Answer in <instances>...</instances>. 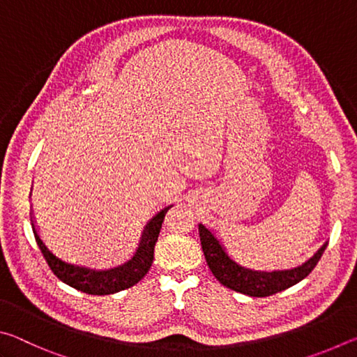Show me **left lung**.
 Returning a JSON list of instances; mask_svg holds the SVG:
<instances>
[{
  "label": "left lung",
  "instance_id": "obj_1",
  "mask_svg": "<svg viewBox=\"0 0 357 357\" xmlns=\"http://www.w3.org/2000/svg\"><path fill=\"white\" fill-rule=\"evenodd\" d=\"M198 231H200V241L204 258H206L211 273L214 274L215 279L219 280L223 287L247 296H253V298L273 296L296 285V283L301 282L302 279H305L319 261L326 247H328V243L323 244L321 249H319L309 261H305L302 266H298V268L266 273V271L247 269L244 266L233 261L225 252V247L220 244V241L217 239L206 227L202 225V223L198 225Z\"/></svg>",
  "mask_w": 357,
  "mask_h": 357
}]
</instances>
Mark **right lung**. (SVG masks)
<instances>
[{"label":"right lung","mask_w":357,"mask_h":357,"mask_svg":"<svg viewBox=\"0 0 357 357\" xmlns=\"http://www.w3.org/2000/svg\"><path fill=\"white\" fill-rule=\"evenodd\" d=\"M168 209H170V206L164 208L160 213H157L153 219L149 220L148 225L144 227L140 245H138L135 255L132 257V259H129L128 263L118 266V268L107 271H96L84 268V266H77L64 261V259L56 257L55 253L48 249L44 241L40 239L33 220L31 225L36 243H38L42 255H44L45 261L50 266L53 274H55L59 280L68 283L69 287L78 289V291L94 296H104L123 291L126 288L134 287L135 283L140 282L143 277L148 274L154 259V245L157 243V238H159L162 222H164V217Z\"/></svg>","instance_id":"add662e5"}]
</instances>
